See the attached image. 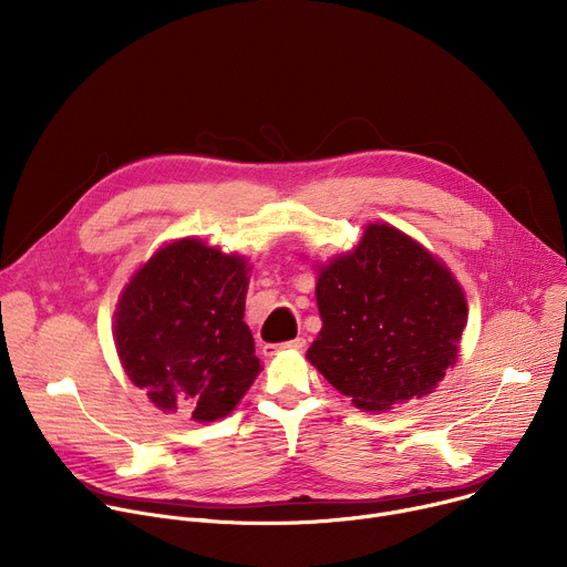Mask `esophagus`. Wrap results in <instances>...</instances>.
<instances>
[{
	"label": "esophagus",
	"instance_id": "1",
	"mask_svg": "<svg viewBox=\"0 0 567 567\" xmlns=\"http://www.w3.org/2000/svg\"><path fill=\"white\" fill-rule=\"evenodd\" d=\"M307 346V341L302 339V337H298V339H293V341H287V343H282V346H267L265 348V352H276V350H280V348H289V350H302Z\"/></svg>",
	"mask_w": 567,
	"mask_h": 567
}]
</instances>
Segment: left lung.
Returning <instances> with one entry per match:
<instances>
[{"mask_svg": "<svg viewBox=\"0 0 567 567\" xmlns=\"http://www.w3.org/2000/svg\"><path fill=\"white\" fill-rule=\"evenodd\" d=\"M322 318L309 363L361 411L431 394L457 361L466 298L420 241L368 224L354 251L318 269Z\"/></svg>", "mask_w": 567, "mask_h": 567, "instance_id": "obj_1", "label": "left lung"}]
</instances>
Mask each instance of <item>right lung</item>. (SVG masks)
<instances>
[{
    "label": "right lung",
    "mask_w": 567,
    "mask_h": 567,
    "mask_svg": "<svg viewBox=\"0 0 567 567\" xmlns=\"http://www.w3.org/2000/svg\"><path fill=\"white\" fill-rule=\"evenodd\" d=\"M251 267L197 237L161 247L125 285L114 341L130 381L164 413L226 417L260 359L245 320Z\"/></svg>",
    "instance_id": "right-lung-1"
}]
</instances>
